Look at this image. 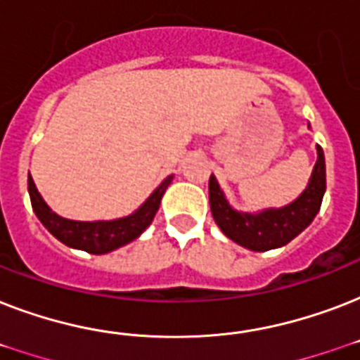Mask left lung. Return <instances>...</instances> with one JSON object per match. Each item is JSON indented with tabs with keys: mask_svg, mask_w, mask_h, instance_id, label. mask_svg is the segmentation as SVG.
Segmentation results:
<instances>
[{
	"mask_svg": "<svg viewBox=\"0 0 360 360\" xmlns=\"http://www.w3.org/2000/svg\"><path fill=\"white\" fill-rule=\"evenodd\" d=\"M325 194V157L318 146V160L312 177L295 202L262 213H239L231 207L213 175L209 177V203L214 222L228 239L248 250L265 252L280 248L295 239L318 214Z\"/></svg>",
	"mask_w": 360,
	"mask_h": 360,
	"instance_id": "obj_1",
	"label": "left lung"
}]
</instances>
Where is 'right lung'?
Segmentation results:
<instances>
[{
  "instance_id": "add662e5",
  "label": "right lung",
  "mask_w": 360,
  "mask_h": 360,
  "mask_svg": "<svg viewBox=\"0 0 360 360\" xmlns=\"http://www.w3.org/2000/svg\"><path fill=\"white\" fill-rule=\"evenodd\" d=\"M172 183V175L155 188L151 196L141 203L140 209L129 217L117 220H97V222H80V220H69L59 217L48 207L46 202L37 191L33 177H27V191H30L31 207L35 211L37 219L42 226L63 245L78 250H86L89 254H108L123 245H129L130 240L140 237L146 228L153 222L158 211L160 200L164 192Z\"/></svg>"
}]
</instances>
